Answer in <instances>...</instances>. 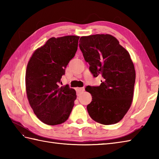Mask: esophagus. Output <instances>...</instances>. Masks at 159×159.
<instances>
[{"mask_svg":"<svg viewBox=\"0 0 159 159\" xmlns=\"http://www.w3.org/2000/svg\"><path fill=\"white\" fill-rule=\"evenodd\" d=\"M76 91L79 93H82L85 91V87H78V88H76Z\"/></svg>","mask_w":159,"mask_h":159,"instance_id":"obj_1","label":"esophagus"}]
</instances>
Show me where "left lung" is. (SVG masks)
Wrapping results in <instances>:
<instances>
[{"label":"left lung","instance_id":"obj_1","mask_svg":"<svg viewBox=\"0 0 159 159\" xmlns=\"http://www.w3.org/2000/svg\"><path fill=\"white\" fill-rule=\"evenodd\" d=\"M79 42L93 77L103 78L100 86L85 88L92 96L87 107L89 116L104 125L119 122L130 109L134 93L135 70L129 53L109 34L83 36Z\"/></svg>","mask_w":159,"mask_h":159}]
</instances>
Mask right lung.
<instances>
[{"label": "right lung", "instance_id": "add662e5", "mask_svg": "<svg viewBox=\"0 0 159 159\" xmlns=\"http://www.w3.org/2000/svg\"><path fill=\"white\" fill-rule=\"evenodd\" d=\"M80 37L51 38L37 49L26 67V95L33 112L46 124H61L68 119L76 99V91L60 87L66 67L76 54Z\"/></svg>", "mask_w": 159, "mask_h": 159}]
</instances>
